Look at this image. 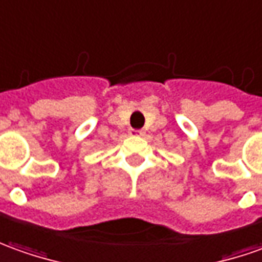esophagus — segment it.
Masks as SVG:
<instances>
[{"mask_svg":"<svg viewBox=\"0 0 262 262\" xmlns=\"http://www.w3.org/2000/svg\"><path fill=\"white\" fill-rule=\"evenodd\" d=\"M128 133H129V135H144V131H142V129H134V128H131Z\"/></svg>","mask_w":262,"mask_h":262,"instance_id":"esophagus-1","label":"esophagus"}]
</instances>
